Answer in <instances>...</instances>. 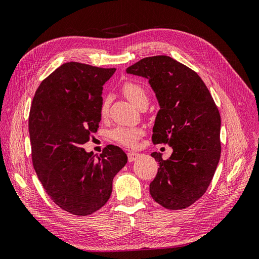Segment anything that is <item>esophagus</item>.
<instances>
[{"label":"esophagus","mask_w":259,"mask_h":259,"mask_svg":"<svg viewBox=\"0 0 259 259\" xmlns=\"http://www.w3.org/2000/svg\"><path fill=\"white\" fill-rule=\"evenodd\" d=\"M139 153L134 152V151H131L127 153V158H128V162H134L139 158Z\"/></svg>","instance_id":"obj_1"}]
</instances>
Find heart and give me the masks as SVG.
<instances>
[{"instance_id": "heart-1", "label": "heart", "mask_w": 259, "mask_h": 259, "mask_svg": "<svg viewBox=\"0 0 259 259\" xmlns=\"http://www.w3.org/2000/svg\"><path fill=\"white\" fill-rule=\"evenodd\" d=\"M123 94L132 104L136 107L147 103V91L142 84L127 81L123 83L121 88ZM109 110V101L105 99L100 107L101 116H106ZM143 135V130L139 127H127V126H117L111 131V138L122 146L133 148L137 145L139 137Z\"/></svg>"}]
</instances>
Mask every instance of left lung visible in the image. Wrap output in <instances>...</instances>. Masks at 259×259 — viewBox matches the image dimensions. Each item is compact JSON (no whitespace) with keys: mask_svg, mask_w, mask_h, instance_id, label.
<instances>
[{"mask_svg":"<svg viewBox=\"0 0 259 259\" xmlns=\"http://www.w3.org/2000/svg\"><path fill=\"white\" fill-rule=\"evenodd\" d=\"M126 72L147 77L159 100L153 144L173 148L159 162L149 189L153 200L167 209L192 205L207 190L221 159V114L205 83L192 69L169 56L146 57Z\"/></svg>","mask_w":259,"mask_h":259,"instance_id":"obj_1","label":"left lung"}]
</instances>
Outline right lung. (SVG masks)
I'll list each match as a JSON object with an SVG mask.
<instances>
[{
    "label": "right lung",
    "instance_id": "right-lung-1",
    "mask_svg": "<svg viewBox=\"0 0 259 259\" xmlns=\"http://www.w3.org/2000/svg\"><path fill=\"white\" fill-rule=\"evenodd\" d=\"M115 68L66 62L38 86L29 114L35 173L60 208L88 216L103 207L127 155L108 145L98 159L82 146L98 130L103 85Z\"/></svg>",
    "mask_w": 259,
    "mask_h": 259
}]
</instances>
